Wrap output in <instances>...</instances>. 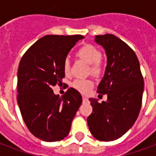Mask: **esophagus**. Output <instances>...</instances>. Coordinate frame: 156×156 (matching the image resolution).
<instances>
[{"label":"esophagus","instance_id":"34e87169","mask_svg":"<svg viewBox=\"0 0 156 156\" xmlns=\"http://www.w3.org/2000/svg\"><path fill=\"white\" fill-rule=\"evenodd\" d=\"M83 103H88V98H86V97H83Z\"/></svg>","mask_w":156,"mask_h":156}]
</instances>
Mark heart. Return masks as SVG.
<instances>
[{"instance_id": "obj_1", "label": "heart", "mask_w": 156, "mask_h": 156, "mask_svg": "<svg viewBox=\"0 0 156 156\" xmlns=\"http://www.w3.org/2000/svg\"><path fill=\"white\" fill-rule=\"evenodd\" d=\"M76 54L88 64H90V72L92 74L98 76L103 71L101 63L102 53L100 50L92 44H85L77 50ZM62 68L66 75L71 73V64L68 59H65L62 63ZM73 87L82 94H88L93 87V83L88 79H76L73 83Z\"/></svg>"}]
</instances>
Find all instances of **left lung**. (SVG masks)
<instances>
[{
    "mask_svg": "<svg viewBox=\"0 0 156 156\" xmlns=\"http://www.w3.org/2000/svg\"><path fill=\"white\" fill-rule=\"evenodd\" d=\"M95 41L107 54V67L98 87L107 101L99 104L90 98L93 112L87 119L93 136L100 141H113L123 136L137 119L144 92V78L134 50L112 34L97 35Z\"/></svg>",
    "mask_w": 156,
    "mask_h": 156,
    "instance_id": "left-lung-1",
    "label": "left lung"
}]
</instances>
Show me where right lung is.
Returning <instances> with one entry per match:
<instances>
[{"instance_id": "1", "label": "right lung", "mask_w": 156, "mask_h": 156, "mask_svg": "<svg viewBox=\"0 0 156 156\" xmlns=\"http://www.w3.org/2000/svg\"><path fill=\"white\" fill-rule=\"evenodd\" d=\"M82 35H47L27 49L17 71V103L29 131L47 142L68 136L72 121L82 104L80 93L73 88L62 96L52 88L62 84V63ZM64 84V83H63Z\"/></svg>"}]
</instances>
